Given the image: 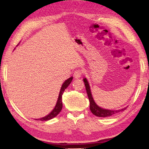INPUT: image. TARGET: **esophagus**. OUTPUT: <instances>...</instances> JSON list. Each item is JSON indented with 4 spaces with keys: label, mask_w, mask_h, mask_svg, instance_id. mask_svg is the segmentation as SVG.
I'll list each match as a JSON object with an SVG mask.
<instances>
[{
    "label": "esophagus",
    "mask_w": 149,
    "mask_h": 149,
    "mask_svg": "<svg viewBox=\"0 0 149 149\" xmlns=\"http://www.w3.org/2000/svg\"><path fill=\"white\" fill-rule=\"evenodd\" d=\"M82 75H83V71H82L80 69H78V70H76L74 72V76L75 77V78L78 79V78L81 77L82 76Z\"/></svg>",
    "instance_id": "34e87169"
}]
</instances>
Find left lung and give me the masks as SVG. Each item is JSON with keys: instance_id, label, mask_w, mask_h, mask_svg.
I'll use <instances>...</instances> for the list:
<instances>
[{"instance_id": "1", "label": "left lung", "mask_w": 149, "mask_h": 149, "mask_svg": "<svg viewBox=\"0 0 149 149\" xmlns=\"http://www.w3.org/2000/svg\"><path fill=\"white\" fill-rule=\"evenodd\" d=\"M83 81L84 82L85 87H86V92H87L88 96V99H89V100H90V111H91V113H92L93 115H95L97 116H99V117L111 116L115 115V114L117 113L120 112V111H124L127 109V107H126L122 109L112 111V110H108V109H102V108H101V107H99L97 105L96 103L94 102L92 95H91V93L90 87L89 86V84H88V83L86 79L84 78L83 79Z\"/></svg>"}]
</instances>
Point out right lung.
Returning a JSON list of instances; mask_svg holds the SVG:
<instances>
[{"label":"right lung","instance_id":"obj_1","mask_svg":"<svg viewBox=\"0 0 149 149\" xmlns=\"http://www.w3.org/2000/svg\"><path fill=\"white\" fill-rule=\"evenodd\" d=\"M73 79V77H71L68 78L67 80L65 81V83L63 84L61 90L59 91V97L58 101H57L56 105L55 106L54 108L52 110V111H51V113H50L48 115H47L45 117H43L42 118H39V119H36L37 120H41V121H47V120H49L52 119L53 118H54L61 111L63 107V103H62V95L64 92V91L65 90V89L67 88L69 84H70V83L72 82Z\"/></svg>","mask_w":149,"mask_h":149}]
</instances>
